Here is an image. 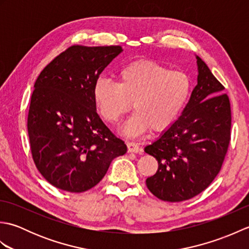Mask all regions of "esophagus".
<instances>
[{"label":"esophagus","instance_id":"obj_1","mask_svg":"<svg viewBox=\"0 0 249 249\" xmlns=\"http://www.w3.org/2000/svg\"><path fill=\"white\" fill-rule=\"evenodd\" d=\"M126 145H127L128 153H139V152L141 153L142 152L141 147L137 143H135V142L127 141V142H126Z\"/></svg>","mask_w":249,"mask_h":249}]
</instances>
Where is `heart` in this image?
Returning <instances> with one entry per match:
<instances>
[{
  "instance_id": "1",
  "label": "heart",
  "mask_w": 249,
  "mask_h": 249,
  "mask_svg": "<svg viewBox=\"0 0 249 249\" xmlns=\"http://www.w3.org/2000/svg\"><path fill=\"white\" fill-rule=\"evenodd\" d=\"M192 81L186 72L169 70L152 60L128 63L118 72V84L100 78L95 82L93 96L102 118L115 124L133 104L136 112L122 127L128 137L149 128L165 130L174 123L187 103Z\"/></svg>"
}]
</instances>
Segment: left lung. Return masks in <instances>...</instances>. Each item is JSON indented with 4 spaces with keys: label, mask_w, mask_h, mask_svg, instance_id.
Segmentation results:
<instances>
[{
    "label": "left lung",
    "mask_w": 249,
    "mask_h": 249,
    "mask_svg": "<svg viewBox=\"0 0 249 249\" xmlns=\"http://www.w3.org/2000/svg\"><path fill=\"white\" fill-rule=\"evenodd\" d=\"M197 65L198 83L183 113L144 149L158 161L146 186L168 202L188 200L208 188L219 173L230 143L228 95L199 56Z\"/></svg>",
    "instance_id": "left-lung-1"
}]
</instances>
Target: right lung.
<instances>
[{
	"mask_svg": "<svg viewBox=\"0 0 249 249\" xmlns=\"http://www.w3.org/2000/svg\"><path fill=\"white\" fill-rule=\"evenodd\" d=\"M122 51L121 46H71L36 79L28 115L32 157L56 188L87 192L127 151L99 118L93 96L99 75Z\"/></svg>",
	"mask_w": 249,
	"mask_h": 249,
	"instance_id": "right-lung-1",
	"label": "right lung"
}]
</instances>
